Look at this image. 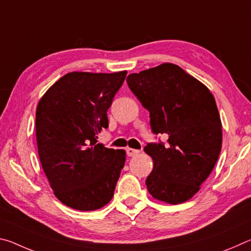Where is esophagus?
<instances>
[{
    "mask_svg": "<svg viewBox=\"0 0 251 251\" xmlns=\"http://www.w3.org/2000/svg\"><path fill=\"white\" fill-rule=\"evenodd\" d=\"M126 152H127V155H128L129 157H133V156H136V155H138L139 154V151L138 150H134V148H127L126 150Z\"/></svg>",
    "mask_w": 251,
    "mask_h": 251,
    "instance_id": "34e87169",
    "label": "esophagus"
}]
</instances>
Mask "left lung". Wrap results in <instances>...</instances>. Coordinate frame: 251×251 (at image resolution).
<instances>
[{"mask_svg": "<svg viewBox=\"0 0 251 251\" xmlns=\"http://www.w3.org/2000/svg\"><path fill=\"white\" fill-rule=\"evenodd\" d=\"M127 84L150 112L154 134L167 143L144 148L154 161L146 186L157 201L177 205L192 198L222 151V121L210 91L178 65L164 63L129 74Z\"/></svg>", "mask_w": 251, "mask_h": 251, "instance_id": "left-lung-1", "label": "left lung"}]
</instances>
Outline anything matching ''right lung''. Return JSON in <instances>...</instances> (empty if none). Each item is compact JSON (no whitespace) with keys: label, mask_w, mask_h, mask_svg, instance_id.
<instances>
[{"label":"right lung","mask_w":251,"mask_h":251,"mask_svg":"<svg viewBox=\"0 0 251 251\" xmlns=\"http://www.w3.org/2000/svg\"><path fill=\"white\" fill-rule=\"evenodd\" d=\"M127 72H72L53 84L36 107V143L43 171L59 201L96 210L114 196L126 152L97 144L107 109Z\"/></svg>","instance_id":"add662e5"}]
</instances>
